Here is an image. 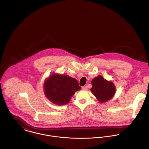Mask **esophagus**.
<instances>
[{
    "label": "esophagus",
    "mask_w": 149,
    "mask_h": 149,
    "mask_svg": "<svg viewBox=\"0 0 149 149\" xmlns=\"http://www.w3.org/2000/svg\"><path fill=\"white\" fill-rule=\"evenodd\" d=\"M82 89H83V90H84V91H86V90H88V88H87V86H83V87H82Z\"/></svg>",
    "instance_id": "1"
}]
</instances>
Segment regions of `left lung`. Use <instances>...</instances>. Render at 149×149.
I'll list each match as a JSON object with an SVG mask.
<instances>
[{"label": "left lung", "instance_id": "obj_1", "mask_svg": "<svg viewBox=\"0 0 149 149\" xmlns=\"http://www.w3.org/2000/svg\"><path fill=\"white\" fill-rule=\"evenodd\" d=\"M91 91L99 103H105L111 100L116 92L115 85L111 81L104 79L99 75L92 80Z\"/></svg>", "mask_w": 149, "mask_h": 149}]
</instances>
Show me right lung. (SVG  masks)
Returning <instances> with one entry per match:
<instances>
[{
	"instance_id": "1",
	"label": "right lung",
	"mask_w": 149,
	"mask_h": 149,
	"mask_svg": "<svg viewBox=\"0 0 149 149\" xmlns=\"http://www.w3.org/2000/svg\"><path fill=\"white\" fill-rule=\"evenodd\" d=\"M43 88L46 97L58 106L68 103L74 93L81 89L76 79L58 73H53L46 79Z\"/></svg>"
}]
</instances>
